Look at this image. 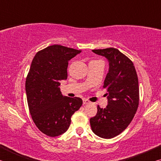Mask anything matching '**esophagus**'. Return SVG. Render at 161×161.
I'll list each match as a JSON object with an SVG mask.
<instances>
[{
	"instance_id": "1",
	"label": "esophagus",
	"mask_w": 161,
	"mask_h": 161,
	"mask_svg": "<svg viewBox=\"0 0 161 161\" xmlns=\"http://www.w3.org/2000/svg\"><path fill=\"white\" fill-rule=\"evenodd\" d=\"M90 103V102L88 99H83V103L84 104H87V103Z\"/></svg>"
}]
</instances>
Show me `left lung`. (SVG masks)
<instances>
[{
	"label": "left lung",
	"mask_w": 161,
	"mask_h": 161,
	"mask_svg": "<svg viewBox=\"0 0 161 161\" xmlns=\"http://www.w3.org/2000/svg\"><path fill=\"white\" fill-rule=\"evenodd\" d=\"M108 59V72L103 87L108 92V104L97 107L96 116L90 119L92 130L103 138H112L126 129L139 103L137 73L130 59L116 48L93 50Z\"/></svg>",
	"instance_id": "8db88e82"
}]
</instances>
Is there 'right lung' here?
<instances>
[{
  "mask_svg": "<svg viewBox=\"0 0 161 161\" xmlns=\"http://www.w3.org/2000/svg\"><path fill=\"white\" fill-rule=\"evenodd\" d=\"M81 52L54 45L37 52L32 61L25 81L29 111L38 129L50 137L66 132L82 105L81 98L64 97L59 87L67 78L68 62Z\"/></svg>",
  "mask_w": 161,
  "mask_h": 161,
  "instance_id": "obj_1",
  "label": "right lung"
}]
</instances>
